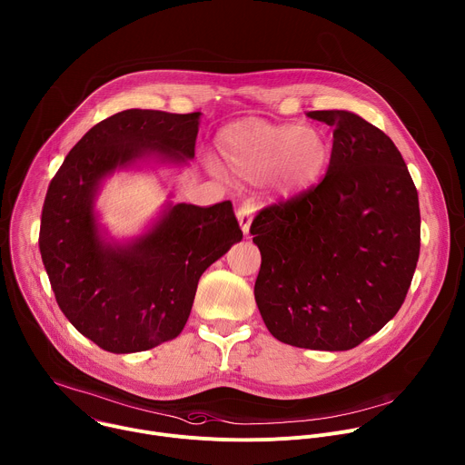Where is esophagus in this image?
<instances>
[{"label":"esophagus","mask_w":465,"mask_h":465,"mask_svg":"<svg viewBox=\"0 0 465 465\" xmlns=\"http://www.w3.org/2000/svg\"><path fill=\"white\" fill-rule=\"evenodd\" d=\"M255 213V204L246 201L242 203L239 208H237V219H239V224H241V230L244 235H248L250 232V224H252V217Z\"/></svg>","instance_id":"esophagus-1"}]
</instances>
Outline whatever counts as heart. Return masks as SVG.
I'll return each mask as SVG.
<instances>
[{"mask_svg":"<svg viewBox=\"0 0 465 465\" xmlns=\"http://www.w3.org/2000/svg\"><path fill=\"white\" fill-rule=\"evenodd\" d=\"M215 149L230 173L250 183L266 179L284 195L314 186L331 157L329 140L318 127L262 118L224 125L215 136Z\"/></svg>","mask_w":465,"mask_h":465,"instance_id":"1","label":"heart"}]
</instances>
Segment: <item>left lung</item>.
<instances>
[{"mask_svg":"<svg viewBox=\"0 0 465 465\" xmlns=\"http://www.w3.org/2000/svg\"><path fill=\"white\" fill-rule=\"evenodd\" d=\"M334 125L323 181L262 208L253 293L270 334L293 347L349 351L400 311L420 255L418 192L394 142L349 111Z\"/></svg>","mask_w":465,"mask_h":465,"instance_id":"obj_1","label":"left lung"}]
</instances>
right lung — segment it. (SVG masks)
Instances as JSON below:
<instances>
[{
	"label": "right lung",
	"mask_w": 465,
	"mask_h": 465,
	"mask_svg": "<svg viewBox=\"0 0 465 465\" xmlns=\"http://www.w3.org/2000/svg\"><path fill=\"white\" fill-rule=\"evenodd\" d=\"M199 114L127 109L94 127L53 177L40 226V252L56 302L73 327L114 354L177 338L203 272L242 239L230 201L175 204L147 235L105 246L93 215L100 181L145 153L172 161L195 154Z\"/></svg>",
	"instance_id": "add662e5"
}]
</instances>
